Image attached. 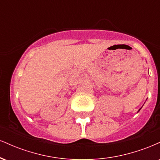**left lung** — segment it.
Returning <instances> with one entry per match:
<instances>
[{
    "instance_id": "8db88e82",
    "label": "left lung",
    "mask_w": 160,
    "mask_h": 160,
    "mask_svg": "<svg viewBox=\"0 0 160 160\" xmlns=\"http://www.w3.org/2000/svg\"><path fill=\"white\" fill-rule=\"evenodd\" d=\"M140 110H141V108H140V109H139V111H140Z\"/></svg>"
}]
</instances>
